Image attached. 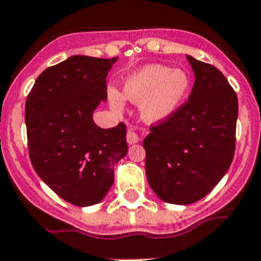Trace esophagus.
<instances>
[{
	"label": "esophagus",
	"instance_id": "esophagus-1",
	"mask_svg": "<svg viewBox=\"0 0 261 261\" xmlns=\"http://www.w3.org/2000/svg\"><path fill=\"white\" fill-rule=\"evenodd\" d=\"M126 141H128V144H136L139 143V136H137V133L133 130V129H129L128 133H126Z\"/></svg>",
	"mask_w": 261,
	"mask_h": 261
}]
</instances>
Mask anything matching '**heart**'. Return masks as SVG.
I'll return each mask as SVG.
<instances>
[{
    "label": "heart",
    "instance_id": "obj_1",
    "mask_svg": "<svg viewBox=\"0 0 261 261\" xmlns=\"http://www.w3.org/2000/svg\"><path fill=\"white\" fill-rule=\"evenodd\" d=\"M191 90V76L186 70L164 64H148L126 78L122 95L140 105L141 117L148 124H159L172 117L183 106ZM110 103L122 109L118 91H109Z\"/></svg>",
    "mask_w": 261,
    "mask_h": 261
}]
</instances>
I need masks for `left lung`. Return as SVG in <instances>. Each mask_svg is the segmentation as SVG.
<instances>
[{"mask_svg": "<svg viewBox=\"0 0 261 261\" xmlns=\"http://www.w3.org/2000/svg\"><path fill=\"white\" fill-rule=\"evenodd\" d=\"M195 82L189 101L143 141L145 174L167 203L190 205L224 178L234 156L239 101L224 74L187 55Z\"/></svg>", "mask_w": 261, "mask_h": 261, "instance_id": "left-lung-1", "label": "left lung"}]
</instances>
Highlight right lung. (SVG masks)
<instances>
[{
  "mask_svg": "<svg viewBox=\"0 0 261 261\" xmlns=\"http://www.w3.org/2000/svg\"><path fill=\"white\" fill-rule=\"evenodd\" d=\"M117 59L70 56L39 75L25 102L33 168L60 198L81 207L105 198L114 166L128 152L122 122L102 129L93 120Z\"/></svg>",
  "mask_w": 261,
  "mask_h": 261,
  "instance_id": "1",
  "label": "right lung"
}]
</instances>
